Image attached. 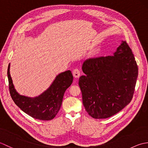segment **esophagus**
Returning a JSON list of instances; mask_svg holds the SVG:
<instances>
[{
  "mask_svg": "<svg viewBox=\"0 0 148 148\" xmlns=\"http://www.w3.org/2000/svg\"><path fill=\"white\" fill-rule=\"evenodd\" d=\"M80 71L78 69H74L73 72H72V74H73V76L75 78H78L80 76Z\"/></svg>",
  "mask_w": 148,
  "mask_h": 148,
  "instance_id": "1",
  "label": "esophagus"
}]
</instances>
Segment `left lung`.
Instances as JSON below:
<instances>
[{
  "instance_id": "8db88e82",
  "label": "left lung",
  "mask_w": 148,
  "mask_h": 148,
  "mask_svg": "<svg viewBox=\"0 0 148 148\" xmlns=\"http://www.w3.org/2000/svg\"><path fill=\"white\" fill-rule=\"evenodd\" d=\"M85 75L79 79L83 103L95 119L108 118L130 102L138 76V67L132 49L122 41L113 56L84 61Z\"/></svg>"
}]
</instances>
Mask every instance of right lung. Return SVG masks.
<instances>
[{"instance_id":"1","label":"right lung","mask_w":148,"mask_h":148,"mask_svg":"<svg viewBox=\"0 0 148 148\" xmlns=\"http://www.w3.org/2000/svg\"><path fill=\"white\" fill-rule=\"evenodd\" d=\"M9 69L10 64L8 69L9 89L11 98L17 106L35 119L48 121L54 118L60 109L65 90L73 81L71 71H67L59 74L45 92L38 97L31 98L20 95L16 91Z\"/></svg>"}]
</instances>
